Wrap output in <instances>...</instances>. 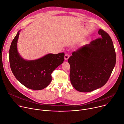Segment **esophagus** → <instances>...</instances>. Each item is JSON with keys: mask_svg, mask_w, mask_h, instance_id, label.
Returning <instances> with one entry per match:
<instances>
[{"mask_svg": "<svg viewBox=\"0 0 124 124\" xmlns=\"http://www.w3.org/2000/svg\"><path fill=\"white\" fill-rule=\"evenodd\" d=\"M69 57H70V55L69 54H68V53L65 54V59L66 60H68V58H69Z\"/></svg>", "mask_w": 124, "mask_h": 124, "instance_id": "34e87169", "label": "esophagus"}]
</instances>
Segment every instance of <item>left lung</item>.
Listing matches in <instances>:
<instances>
[{"label": "left lung", "mask_w": 124, "mask_h": 124, "mask_svg": "<svg viewBox=\"0 0 124 124\" xmlns=\"http://www.w3.org/2000/svg\"><path fill=\"white\" fill-rule=\"evenodd\" d=\"M98 34L101 38L73 52L68 60L71 83L80 92H91L103 86L116 64V52L111 37L102 29Z\"/></svg>", "instance_id": "8db88e82"}]
</instances>
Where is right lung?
I'll list each match as a JSON object with an SVG mask.
<instances>
[{"label":"right lung","mask_w":124,"mask_h":124,"mask_svg":"<svg viewBox=\"0 0 124 124\" xmlns=\"http://www.w3.org/2000/svg\"><path fill=\"white\" fill-rule=\"evenodd\" d=\"M19 31L11 42L9 49L10 68L17 79L28 88L39 90L46 88L51 82V74L64 61V52L48 54L36 60L22 58L17 49Z\"/></svg>","instance_id":"obj_1"}]
</instances>
